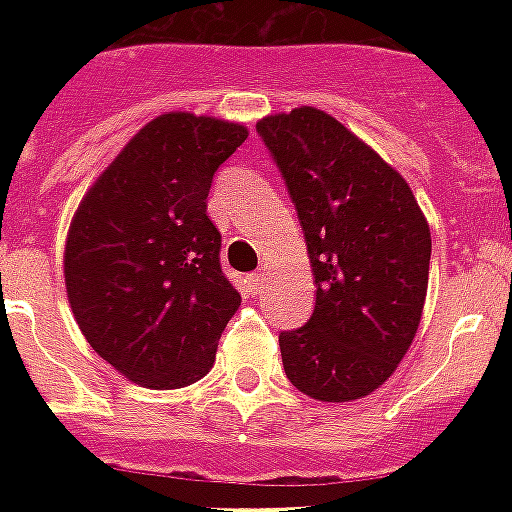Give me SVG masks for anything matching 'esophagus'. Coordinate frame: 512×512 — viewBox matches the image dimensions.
<instances>
[{
  "label": "esophagus",
  "instance_id": "esophagus-1",
  "mask_svg": "<svg viewBox=\"0 0 512 512\" xmlns=\"http://www.w3.org/2000/svg\"><path fill=\"white\" fill-rule=\"evenodd\" d=\"M249 287H252L255 295H260L265 289V273H252V276H249Z\"/></svg>",
  "mask_w": 512,
  "mask_h": 512
}]
</instances>
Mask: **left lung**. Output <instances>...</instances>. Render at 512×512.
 Instances as JSON below:
<instances>
[{
    "mask_svg": "<svg viewBox=\"0 0 512 512\" xmlns=\"http://www.w3.org/2000/svg\"><path fill=\"white\" fill-rule=\"evenodd\" d=\"M257 132L305 231L316 308L281 332L289 382L316 401H356L396 372L428 295L430 228L412 188L372 146L313 106Z\"/></svg>",
    "mask_w": 512,
    "mask_h": 512,
    "instance_id": "left-lung-1",
    "label": "left lung"
}]
</instances>
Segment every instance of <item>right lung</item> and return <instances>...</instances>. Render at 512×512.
<instances>
[{
	"label": "right lung",
	"instance_id": "right-lung-1",
	"mask_svg": "<svg viewBox=\"0 0 512 512\" xmlns=\"http://www.w3.org/2000/svg\"><path fill=\"white\" fill-rule=\"evenodd\" d=\"M247 135L215 116H156L100 172L68 225L63 276L76 324L140 388L201 380L239 311L207 196Z\"/></svg>",
	"mask_w": 512,
	"mask_h": 512
}]
</instances>
